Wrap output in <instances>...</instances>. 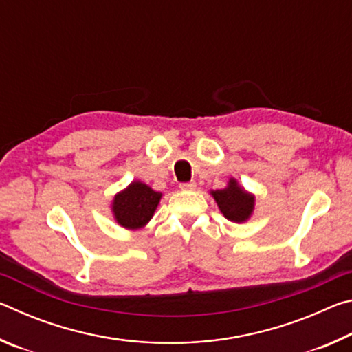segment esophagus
I'll use <instances>...</instances> for the list:
<instances>
[{"mask_svg": "<svg viewBox=\"0 0 352 352\" xmlns=\"http://www.w3.org/2000/svg\"><path fill=\"white\" fill-rule=\"evenodd\" d=\"M195 186H197V184H195V182H188V183H182L180 184V189L182 190H194Z\"/></svg>", "mask_w": 352, "mask_h": 352, "instance_id": "obj_1", "label": "esophagus"}]
</instances>
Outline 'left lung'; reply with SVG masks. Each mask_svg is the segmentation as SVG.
Returning <instances> with one entry per match:
<instances>
[{
  "label": "left lung",
  "instance_id": "1",
  "mask_svg": "<svg viewBox=\"0 0 352 352\" xmlns=\"http://www.w3.org/2000/svg\"><path fill=\"white\" fill-rule=\"evenodd\" d=\"M211 195L216 200L219 210L231 222L242 223L252 217L254 210V195L239 186V183L234 178H231L226 188L211 190Z\"/></svg>",
  "mask_w": 352,
  "mask_h": 352
}]
</instances>
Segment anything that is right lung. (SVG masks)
Returning a JSON list of instances; mask_svg holds the SVG:
<instances>
[{
    "label": "right lung",
    "instance_id": "add662e5",
    "mask_svg": "<svg viewBox=\"0 0 352 352\" xmlns=\"http://www.w3.org/2000/svg\"><path fill=\"white\" fill-rule=\"evenodd\" d=\"M162 200L157 192L142 182H132L113 199L111 211L116 222L127 230H140L148 223Z\"/></svg>",
    "mask_w": 352,
    "mask_h": 352
}]
</instances>
